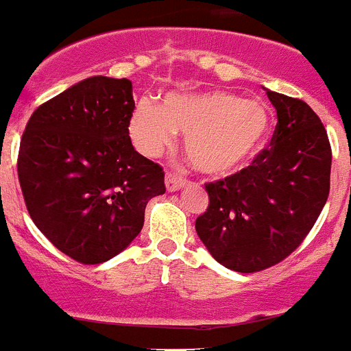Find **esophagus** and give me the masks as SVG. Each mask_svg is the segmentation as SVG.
<instances>
[{
	"label": "esophagus",
	"instance_id": "obj_1",
	"mask_svg": "<svg viewBox=\"0 0 351 351\" xmlns=\"http://www.w3.org/2000/svg\"><path fill=\"white\" fill-rule=\"evenodd\" d=\"M165 184H167V190L176 191L186 184V179L182 178V176H179L178 172H167Z\"/></svg>",
	"mask_w": 351,
	"mask_h": 351
}]
</instances>
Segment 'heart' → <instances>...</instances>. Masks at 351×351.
Returning <instances> with one entry per match:
<instances>
[{"label":"heart","instance_id":"b5f03b06","mask_svg":"<svg viewBox=\"0 0 351 351\" xmlns=\"http://www.w3.org/2000/svg\"><path fill=\"white\" fill-rule=\"evenodd\" d=\"M271 130L269 108L228 91L170 93L163 104L137 101L130 135L141 153L156 156L184 135L186 153L198 170L226 176L247 165L263 147Z\"/></svg>","mask_w":351,"mask_h":351}]
</instances>
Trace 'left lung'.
Masks as SVG:
<instances>
[{"instance_id": "obj_1", "label": "left lung", "mask_w": 351, "mask_h": 351, "mask_svg": "<svg viewBox=\"0 0 351 351\" xmlns=\"http://www.w3.org/2000/svg\"><path fill=\"white\" fill-rule=\"evenodd\" d=\"M278 125L251 165L207 182L209 206L195 228L226 269L258 272L302 244L327 202L332 149L306 101L267 91Z\"/></svg>"}]
</instances>
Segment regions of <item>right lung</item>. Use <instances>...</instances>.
<instances>
[{
	"label": "right lung",
	"mask_w": 351,
	"mask_h": 351,
	"mask_svg": "<svg viewBox=\"0 0 351 351\" xmlns=\"http://www.w3.org/2000/svg\"><path fill=\"white\" fill-rule=\"evenodd\" d=\"M135 101L128 79L91 77L31 114L17 156L31 219L61 253L95 265L125 250L144 210L165 193L163 167L130 138Z\"/></svg>",
	"instance_id": "obj_1"
}]
</instances>
